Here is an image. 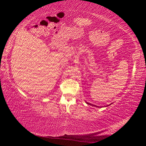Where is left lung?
Wrapping results in <instances>:
<instances>
[{
    "instance_id": "1",
    "label": "left lung",
    "mask_w": 146,
    "mask_h": 146,
    "mask_svg": "<svg viewBox=\"0 0 146 146\" xmlns=\"http://www.w3.org/2000/svg\"><path fill=\"white\" fill-rule=\"evenodd\" d=\"M86 104H89V105H90V106H95V107H98V106H95V105H93V104H90V103H88V102H86ZM110 105H108V106H110Z\"/></svg>"
}]
</instances>
